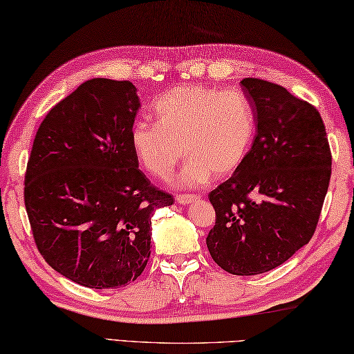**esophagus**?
Here are the masks:
<instances>
[{"label":"esophagus","mask_w":354,"mask_h":354,"mask_svg":"<svg viewBox=\"0 0 354 354\" xmlns=\"http://www.w3.org/2000/svg\"><path fill=\"white\" fill-rule=\"evenodd\" d=\"M177 204L180 205H188L191 202H194L196 199H199V196L196 194H177Z\"/></svg>","instance_id":"obj_1"}]
</instances>
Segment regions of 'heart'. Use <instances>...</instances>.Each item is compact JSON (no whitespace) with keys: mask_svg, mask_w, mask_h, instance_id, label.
<instances>
[{"mask_svg":"<svg viewBox=\"0 0 354 354\" xmlns=\"http://www.w3.org/2000/svg\"><path fill=\"white\" fill-rule=\"evenodd\" d=\"M156 122H136L131 146L156 178H169L183 155L180 185L196 188L210 176L223 178L239 169L256 136V109L241 91L183 84L153 103Z\"/></svg>","mask_w":354,"mask_h":354,"instance_id":"b5f03b06","label":"heart"}]
</instances>
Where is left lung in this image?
Wrapping results in <instances>:
<instances>
[{"instance_id": "obj_1", "label": "left lung", "mask_w": 354, "mask_h": 354, "mask_svg": "<svg viewBox=\"0 0 354 354\" xmlns=\"http://www.w3.org/2000/svg\"><path fill=\"white\" fill-rule=\"evenodd\" d=\"M241 89L256 109L257 135L239 169L208 194L216 223L207 248L227 273L254 276L308 245L333 158L315 106L265 80H241Z\"/></svg>"}]
</instances>
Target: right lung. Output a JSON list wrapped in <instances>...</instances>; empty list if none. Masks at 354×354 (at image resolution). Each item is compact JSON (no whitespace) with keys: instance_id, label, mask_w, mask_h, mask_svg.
<instances>
[{"instance_id":"right-lung-1","label":"right lung","mask_w":354,"mask_h":354,"mask_svg":"<svg viewBox=\"0 0 354 354\" xmlns=\"http://www.w3.org/2000/svg\"><path fill=\"white\" fill-rule=\"evenodd\" d=\"M130 81L92 78L50 109L34 138L25 205L45 262L89 288L136 281L150 257L156 208L174 198L138 169Z\"/></svg>"}]
</instances>
